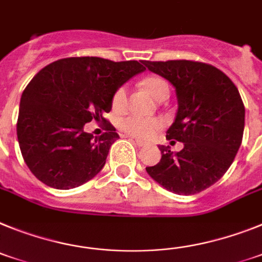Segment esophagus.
<instances>
[{
	"instance_id": "obj_1",
	"label": "esophagus",
	"mask_w": 262,
	"mask_h": 262,
	"mask_svg": "<svg viewBox=\"0 0 262 262\" xmlns=\"http://www.w3.org/2000/svg\"><path fill=\"white\" fill-rule=\"evenodd\" d=\"M133 141H134V142H136V144L138 145V146H144V145H145L144 141L138 140V138H133Z\"/></svg>"
}]
</instances>
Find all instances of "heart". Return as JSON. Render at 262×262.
Here are the masks:
<instances>
[{
	"label": "heart",
	"mask_w": 262,
	"mask_h": 262,
	"mask_svg": "<svg viewBox=\"0 0 262 262\" xmlns=\"http://www.w3.org/2000/svg\"><path fill=\"white\" fill-rule=\"evenodd\" d=\"M145 90L156 100H159L163 95L169 93V85L163 79L158 76H149L142 80ZM128 101V90L126 87H120L116 90L112 99V106L115 111L121 112L126 108ZM120 126L124 132L138 138H151L159 129L162 128V121L158 118H142L138 116H129L122 118Z\"/></svg>",
	"instance_id": "b5f03b06"
}]
</instances>
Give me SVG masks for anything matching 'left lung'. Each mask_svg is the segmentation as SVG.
I'll list each match as a JSON object with an SVG mask.
<instances>
[{"instance_id": "1", "label": "left lung", "mask_w": 262, "mask_h": 262, "mask_svg": "<svg viewBox=\"0 0 262 262\" xmlns=\"http://www.w3.org/2000/svg\"><path fill=\"white\" fill-rule=\"evenodd\" d=\"M147 70L175 88L178 109L166 138L181 151L159 145L162 158L146 167L166 190L194 195L219 181L232 165L243 140L245 108L238 90L224 72L192 60L149 62Z\"/></svg>"}]
</instances>
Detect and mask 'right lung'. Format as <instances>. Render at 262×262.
<instances>
[{
	"label": "right lung",
	"instance_id": "right-lung-1",
	"mask_svg": "<svg viewBox=\"0 0 262 262\" xmlns=\"http://www.w3.org/2000/svg\"><path fill=\"white\" fill-rule=\"evenodd\" d=\"M144 62L96 56L66 58L42 68L22 93L17 136L30 171L45 185L70 190L95 178L118 137L103 117L116 90L144 72ZM95 118L106 121L100 138L83 132Z\"/></svg>",
	"mask_w": 262,
	"mask_h": 262
}]
</instances>
